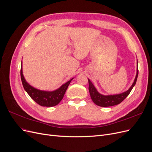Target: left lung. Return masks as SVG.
<instances>
[{
	"instance_id": "8db88e82",
	"label": "left lung",
	"mask_w": 152,
	"mask_h": 152,
	"mask_svg": "<svg viewBox=\"0 0 152 152\" xmlns=\"http://www.w3.org/2000/svg\"><path fill=\"white\" fill-rule=\"evenodd\" d=\"M138 76V68L137 69V73L136 76L134 79V82H133L131 87L127 91L124 92L123 93L115 94V95H108L104 96L99 94L97 90L96 89L94 85L92 84V82L88 79L89 81V91L91 98L93 100V102L99 107H112V106H115L120 104L126 98L127 96L129 94L131 90L135 86L136 82Z\"/></svg>"
}]
</instances>
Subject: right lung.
<instances>
[{
    "instance_id": "obj_1",
    "label": "right lung",
    "mask_w": 152,
    "mask_h": 152,
    "mask_svg": "<svg viewBox=\"0 0 152 152\" xmlns=\"http://www.w3.org/2000/svg\"><path fill=\"white\" fill-rule=\"evenodd\" d=\"M20 75L23 86L25 90L31 98L34 99L37 103L42 106V107H54V106L57 105L61 102L69 84H70L72 80L73 79H72L68 81L66 83L62 85L57 90L49 92L37 89L27 83L23 75L22 65L21 67Z\"/></svg>"
}]
</instances>
